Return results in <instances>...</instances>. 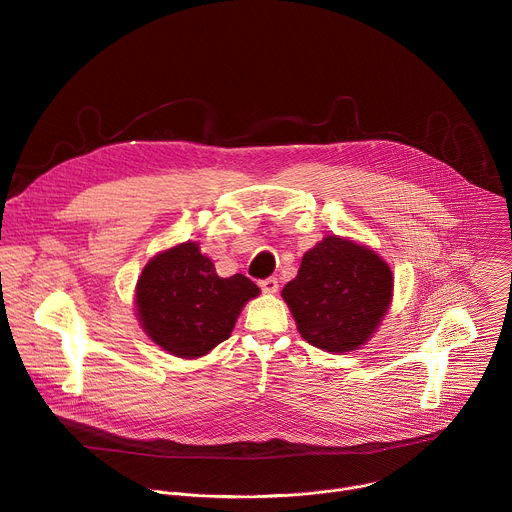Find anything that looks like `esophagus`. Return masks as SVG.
Instances as JSON below:
<instances>
[{"mask_svg": "<svg viewBox=\"0 0 512 512\" xmlns=\"http://www.w3.org/2000/svg\"><path fill=\"white\" fill-rule=\"evenodd\" d=\"M259 287H261L265 293H275L277 287H279V283H277L275 277H267V279H261V281H259Z\"/></svg>", "mask_w": 512, "mask_h": 512, "instance_id": "1", "label": "esophagus"}]
</instances>
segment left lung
Wrapping results in <instances>:
<instances>
[{
  "instance_id": "obj_1",
  "label": "left lung",
  "mask_w": 512,
  "mask_h": 512,
  "mask_svg": "<svg viewBox=\"0 0 512 512\" xmlns=\"http://www.w3.org/2000/svg\"><path fill=\"white\" fill-rule=\"evenodd\" d=\"M394 277L372 249L327 235L309 249L281 295L307 344L346 354L364 346L392 301Z\"/></svg>"
}]
</instances>
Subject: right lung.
Returning <instances> with one entry per match:
<instances>
[{
	"instance_id": "right-lung-1",
	"label": "right lung",
	"mask_w": 512,
	"mask_h": 512,
	"mask_svg": "<svg viewBox=\"0 0 512 512\" xmlns=\"http://www.w3.org/2000/svg\"><path fill=\"white\" fill-rule=\"evenodd\" d=\"M259 295L245 275L219 277L199 243L152 257L136 283V315L156 346L177 358L209 354L231 335L243 305Z\"/></svg>"
}]
</instances>
